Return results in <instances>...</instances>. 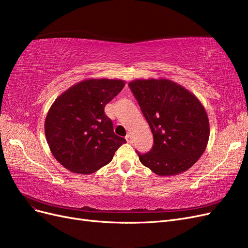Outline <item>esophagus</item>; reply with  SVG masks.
Segmentation results:
<instances>
[{"instance_id":"34e87169","label":"esophagus","mask_w":248,"mask_h":248,"mask_svg":"<svg viewBox=\"0 0 248 248\" xmlns=\"http://www.w3.org/2000/svg\"><path fill=\"white\" fill-rule=\"evenodd\" d=\"M125 139H126V140L128 141V142H132V136H131V133H127V136L125 137Z\"/></svg>"}]
</instances>
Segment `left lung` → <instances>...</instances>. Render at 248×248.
I'll return each mask as SVG.
<instances>
[{
	"label": "left lung",
	"instance_id": "1",
	"mask_svg": "<svg viewBox=\"0 0 248 248\" xmlns=\"http://www.w3.org/2000/svg\"><path fill=\"white\" fill-rule=\"evenodd\" d=\"M154 138L140 161L158 176L190 169L205 152L210 136L207 111L198 97L167 78L134 79L128 84Z\"/></svg>",
	"mask_w": 248,
	"mask_h": 248
}]
</instances>
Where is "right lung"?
<instances>
[{"mask_svg":"<svg viewBox=\"0 0 248 248\" xmlns=\"http://www.w3.org/2000/svg\"><path fill=\"white\" fill-rule=\"evenodd\" d=\"M124 86L122 79H85L51 104L44 131L51 154L65 169L92 174L108 164L118 148L125 144L104 114V108Z\"/></svg>","mask_w":248,"mask_h":248,"instance_id":"1","label":"right lung"}]
</instances>
